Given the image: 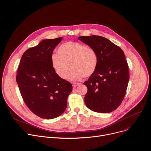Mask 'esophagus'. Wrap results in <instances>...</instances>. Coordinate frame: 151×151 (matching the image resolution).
I'll list each match as a JSON object with an SVG mask.
<instances>
[{
    "instance_id": "obj_1",
    "label": "esophagus",
    "mask_w": 151,
    "mask_h": 151,
    "mask_svg": "<svg viewBox=\"0 0 151 151\" xmlns=\"http://www.w3.org/2000/svg\"><path fill=\"white\" fill-rule=\"evenodd\" d=\"M79 85H80V83H73V86L74 88H75Z\"/></svg>"
}]
</instances>
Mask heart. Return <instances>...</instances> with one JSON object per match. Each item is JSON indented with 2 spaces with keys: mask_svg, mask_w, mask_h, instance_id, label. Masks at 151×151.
I'll list each match as a JSON object with an SVG mask.
<instances>
[{
  "mask_svg": "<svg viewBox=\"0 0 151 151\" xmlns=\"http://www.w3.org/2000/svg\"><path fill=\"white\" fill-rule=\"evenodd\" d=\"M58 55L51 58L52 65L57 75L62 79L80 80L83 77L91 76L96 68L98 56L95 50L86 45L76 42H66L58 48Z\"/></svg>",
  "mask_w": 151,
  "mask_h": 151,
  "instance_id": "b5f03b06",
  "label": "heart"
}]
</instances>
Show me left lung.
Segmentation results:
<instances>
[{
  "label": "left lung",
  "mask_w": 151,
  "mask_h": 151,
  "mask_svg": "<svg viewBox=\"0 0 151 151\" xmlns=\"http://www.w3.org/2000/svg\"><path fill=\"white\" fill-rule=\"evenodd\" d=\"M78 39L93 48L98 56L95 71L84 83L88 88L85 103L95 112H111L121 104L128 84L129 70L124 53L103 37L83 36Z\"/></svg>",
  "instance_id": "obj_1"
}]
</instances>
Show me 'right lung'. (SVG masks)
Here are the masks:
<instances>
[{
  "instance_id": "obj_1",
  "label": "right lung",
  "mask_w": 151,
  "mask_h": 151,
  "mask_svg": "<svg viewBox=\"0 0 151 151\" xmlns=\"http://www.w3.org/2000/svg\"><path fill=\"white\" fill-rule=\"evenodd\" d=\"M62 37L41 41L23 53L16 80L26 106L37 116L54 119L66 110L73 90L71 83L60 78L52 65L54 49Z\"/></svg>"
}]
</instances>
